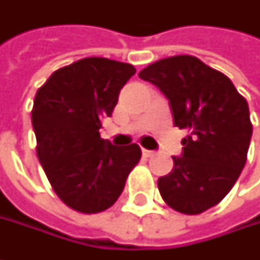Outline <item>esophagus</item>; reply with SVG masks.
<instances>
[{"label": "esophagus", "mask_w": 260, "mask_h": 260, "mask_svg": "<svg viewBox=\"0 0 260 260\" xmlns=\"http://www.w3.org/2000/svg\"><path fill=\"white\" fill-rule=\"evenodd\" d=\"M153 153H154V151H151V150H145V148H142V154H144L145 157H150V156H153Z\"/></svg>", "instance_id": "esophagus-1"}]
</instances>
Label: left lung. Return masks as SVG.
Listing matches in <instances>:
<instances>
[{
    "label": "left lung",
    "instance_id": "8db88e82",
    "mask_svg": "<svg viewBox=\"0 0 260 260\" xmlns=\"http://www.w3.org/2000/svg\"><path fill=\"white\" fill-rule=\"evenodd\" d=\"M139 78L166 94L175 125L188 133L173 170L157 181L162 199L184 214L214 207L247 162L253 125L245 98L223 73L190 55L159 59Z\"/></svg>",
    "mask_w": 260,
    "mask_h": 260
}]
</instances>
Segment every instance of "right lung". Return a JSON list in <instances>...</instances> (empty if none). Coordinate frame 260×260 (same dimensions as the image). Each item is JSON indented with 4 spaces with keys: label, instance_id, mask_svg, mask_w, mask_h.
<instances>
[{
    "label": "right lung",
    "instance_id": "right-lung-1",
    "mask_svg": "<svg viewBox=\"0 0 260 260\" xmlns=\"http://www.w3.org/2000/svg\"><path fill=\"white\" fill-rule=\"evenodd\" d=\"M135 73L132 64L84 58L53 72L37 91L31 125L38 159L58 198L79 213L112 207L141 159L138 144L116 147L100 135Z\"/></svg>",
    "mask_w": 260,
    "mask_h": 260
}]
</instances>
